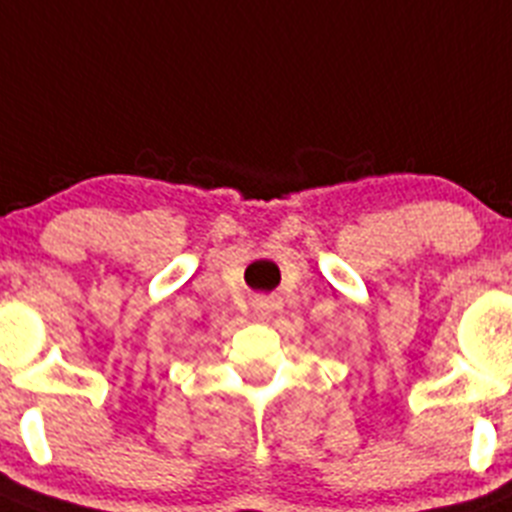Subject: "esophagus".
<instances>
[{
	"instance_id": "34e87169",
	"label": "esophagus",
	"mask_w": 512,
	"mask_h": 512,
	"mask_svg": "<svg viewBox=\"0 0 512 512\" xmlns=\"http://www.w3.org/2000/svg\"><path fill=\"white\" fill-rule=\"evenodd\" d=\"M252 314H255V319H260V322H268V319L273 317V301H270L268 296H257V299L252 301Z\"/></svg>"
}]
</instances>
